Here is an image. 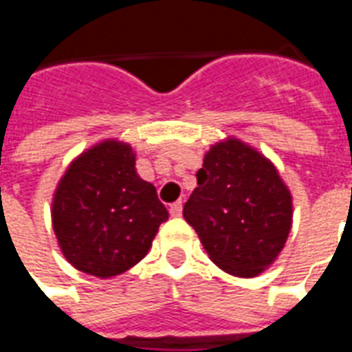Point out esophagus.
I'll use <instances>...</instances> for the list:
<instances>
[{
  "label": "esophagus",
  "mask_w": 352,
  "mask_h": 352,
  "mask_svg": "<svg viewBox=\"0 0 352 352\" xmlns=\"http://www.w3.org/2000/svg\"><path fill=\"white\" fill-rule=\"evenodd\" d=\"M169 213H171V217H181V213H183V201L171 204L169 206Z\"/></svg>",
  "instance_id": "1"
}]
</instances>
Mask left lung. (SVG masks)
<instances>
[{
  "label": "left lung",
  "instance_id": "1",
  "mask_svg": "<svg viewBox=\"0 0 352 352\" xmlns=\"http://www.w3.org/2000/svg\"><path fill=\"white\" fill-rule=\"evenodd\" d=\"M184 204L209 258L236 277H256L277 260L292 228V196L270 158L241 139L214 143Z\"/></svg>",
  "mask_w": 352,
  "mask_h": 352
}]
</instances>
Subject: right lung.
<instances>
[{"mask_svg":"<svg viewBox=\"0 0 352 352\" xmlns=\"http://www.w3.org/2000/svg\"><path fill=\"white\" fill-rule=\"evenodd\" d=\"M50 214L65 260L101 279L145 258L169 217L154 184L138 175L133 148L118 139H103L69 164Z\"/></svg>","mask_w":352,"mask_h":352,"instance_id":"1","label":"right lung"}]
</instances>
